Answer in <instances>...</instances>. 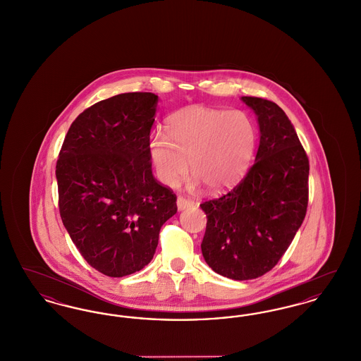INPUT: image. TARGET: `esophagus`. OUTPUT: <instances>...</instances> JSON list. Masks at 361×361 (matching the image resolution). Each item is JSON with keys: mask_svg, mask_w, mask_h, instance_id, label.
Wrapping results in <instances>:
<instances>
[{"mask_svg": "<svg viewBox=\"0 0 361 361\" xmlns=\"http://www.w3.org/2000/svg\"><path fill=\"white\" fill-rule=\"evenodd\" d=\"M192 206H193V202L190 199H187L184 196H178L177 197V208H178V211L187 209V208Z\"/></svg>", "mask_w": 361, "mask_h": 361, "instance_id": "1", "label": "esophagus"}]
</instances>
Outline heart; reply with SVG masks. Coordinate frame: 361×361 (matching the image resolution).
<instances>
[{"mask_svg":"<svg viewBox=\"0 0 361 361\" xmlns=\"http://www.w3.org/2000/svg\"><path fill=\"white\" fill-rule=\"evenodd\" d=\"M256 146L257 127L246 112L190 105L168 118L165 134L150 137L149 154L162 184L177 185L189 161L193 185L222 192L245 177Z\"/></svg>","mask_w":361,"mask_h":361,"instance_id":"b5f03b06","label":"heart"}]
</instances>
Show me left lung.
<instances>
[{"instance_id":"8db88e82","label":"left lung","mask_w":361,"mask_h":361,"mask_svg":"<svg viewBox=\"0 0 361 361\" xmlns=\"http://www.w3.org/2000/svg\"><path fill=\"white\" fill-rule=\"evenodd\" d=\"M259 127L256 162L237 187L200 204L208 267L233 280L269 272L303 224L309 203V158L286 112L269 100L243 96Z\"/></svg>"}]
</instances>
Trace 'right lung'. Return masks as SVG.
I'll list each match as a JSON object with an SVG mask.
<instances>
[{
	"instance_id": "obj_1",
	"label": "right lung",
	"mask_w": 361,
	"mask_h": 361,
	"mask_svg": "<svg viewBox=\"0 0 361 361\" xmlns=\"http://www.w3.org/2000/svg\"><path fill=\"white\" fill-rule=\"evenodd\" d=\"M158 96L121 93L71 123L56 162L59 212L86 262L109 277L131 275L154 256L176 195L152 172L150 130Z\"/></svg>"
}]
</instances>
